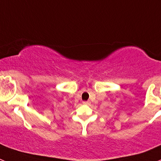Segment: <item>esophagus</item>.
Segmentation results:
<instances>
[{
  "label": "esophagus",
  "instance_id": "34e87169",
  "mask_svg": "<svg viewBox=\"0 0 161 161\" xmlns=\"http://www.w3.org/2000/svg\"><path fill=\"white\" fill-rule=\"evenodd\" d=\"M83 103L84 104H88V103H90V102L89 101H84Z\"/></svg>",
  "mask_w": 161,
  "mask_h": 161
}]
</instances>
